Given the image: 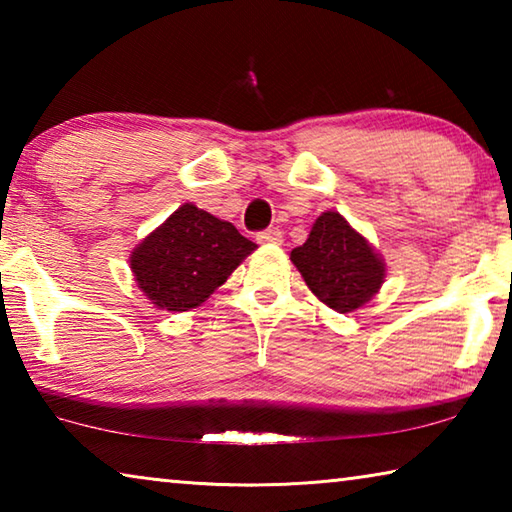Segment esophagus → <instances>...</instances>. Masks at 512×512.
<instances>
[{
    "mask_svg": "<svg viewBox=\"0 0 512 512\" xmlns=\"http://www.w3.org/2000/svg\"><path fill=\"white\" fill-rule=\"evenodd\" d=\"M257 241L259 244H282V232L277 228H268L257 232Z\"/></svg>",
    "mask_w": 512,
    "mask_h": 512,
    "instance_id": "obj_1",
    "label": "esophagus"
}]
</instances>
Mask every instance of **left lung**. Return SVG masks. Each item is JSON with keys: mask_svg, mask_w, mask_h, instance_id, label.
I'll return each instance as SVG.
<instances>
[{"mask_svg": "<svg viewBox=\"0 0 512 512\" xmlns=\"http://www.w3.org/2000/svg\"><path fill=\"white\" fill-rule=\"evenodd\" d=\"M307 287L341 314L359 309L384 282V264L375 250L339 212L320 214L305 244L291 250Z\"/></svg>", "mask_w": 512, "mask_h": 512, "instance_id": "left-lung-1", "label": "left lung"}]
</instances>
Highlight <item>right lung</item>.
Instances as JSON below:
<instances>
[{
    "mask_svg": "<svg viewBox=\"0 0 512 512\" xmlns=\"http://www.w3.org/2000/svg\"><path fill=\"white\" fill-rule=\"evenodd\" d=\"M255 248L232 223L187 203L135 248L131 268L155 307L187 311L221 287Z\"/></svg>",
    "mask_w": 512,
    "mask_h": 512,
    "instance_id": "right-lung-1",
    "label": "right lung"
}]
</instances>
